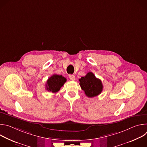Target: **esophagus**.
Segmentation results:
<instances>
[{
	"instance_id": "34e87169",
	"label": "esophagus",
	"mask_w": 147,
	"mask_h": 147,
	"mask_svg": "<svg viewBox=\"0 0 147 147\" xmlns=\"http://www.w3.org/2000/svg\"><path fill=\"white\" fill-rule=\"evenodd\" d=\"M69 78H70L71 80H72V81H73V80H75V76H74V75L70 74V75L69 76Z\"/></svg>"
}]
</instances>
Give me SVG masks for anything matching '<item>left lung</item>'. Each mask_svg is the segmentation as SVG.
I'll use <instances>...</instances> for the list:
<instances>
[{
    "mask_svg": "<svg viewBox=\"0 0 147 147\" xmlns=\"http://www.w3.org/2000/svg\"><path fill=\"white\" fill-rule=\"evenodd\" d=\"M79 81L81 89L89 98L98 96L102 91V81L97 78L92 72H89L86 76L82 77L79 79Z\"/></svg>",
    "mask_w": 147,
    "mask_h": 147,
    "instance_id": "obj_1",
    "label": "left lung"
}]
</instances>
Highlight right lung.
<instances>
[{
    "instance_id": "right-lung-1",
    "label": "right lung",
    "mask_w": 147,
    "mask_h": 147,
    "mask_svg": "<svg viewBox=\"0 0 147 147\" xmlns=\"http://www.w3.org/2000/svg\"><path fill=\"white\" fill-rule=\"evenodd\" d=\"M66 82V78L61 75L53 74L48 78L46 84V90L53 93L58 92Z\"/></svg>"
}]
</instances>
